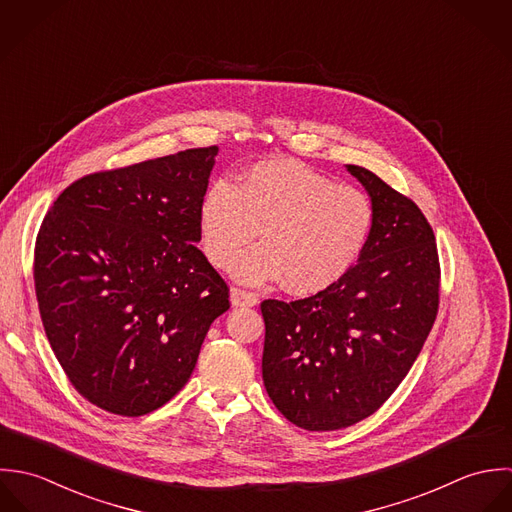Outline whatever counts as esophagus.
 Instances as JSON below:
<instances>
[{
  "mask_svg": "<svg viewBox=\"0 0 512 512\" xmlns=\"http://www.w3.org/2000/svg\"><path fill=\"white\" fill-rule=\"evenodd\" d=\"M229 299H231L233 307H255L259 303V297L255 293H249V291H243L237 287L231 289Z\"/></svg>",
  "mask_w": 512,
  "mask_h": 512,
  "instance_id": "34e87169",
  "label": "esophagus"
}]
</instances>
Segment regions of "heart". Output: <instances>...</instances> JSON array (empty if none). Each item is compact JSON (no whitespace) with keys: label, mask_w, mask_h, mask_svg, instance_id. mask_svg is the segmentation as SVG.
I'll return each mask as SVG.
<instances>
[{"label":"heart","mask_w":512,"mask_h":512,"mask_svg":"<svg viewBox=\"0 0 512 512\" xmlns=\"http://www.w3.org/2000/svg\"><path fill=\"white\" fill-rule=\"evenodd\" d=\"M376 211L368 194L295 160L253 164L237 186H209L198 213L211 265L225 269L257 237L233 275L245 283L285 279L295 295H314L340 281L364 253Z\"/></svg>","instance_id":"b5f03b06"}]
</instances>
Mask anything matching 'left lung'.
<instances>
[{
    "label": "left lung",
    "instance_id": "left-lung-1",
    "mask_svg": "<svg viewBox=\"0 0 512 512\" xmlns=\"http://www.w3.org/2000/svg\"><path fill=\"white\" fill-rule=\"evenodd\" d=\"M346 170L376 219L358 263L293 303L263 301V384L291 423L332 431L372 415L402 384L435 322L439 257L431 225L374 172Z\"/></svg>",
    "mask_w": 512,
    "mask_h": 512
}]
</instances>
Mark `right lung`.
Segmentation results:
<instances>
[{
  "label": "right lung",
  "instance_id": "add662e5",
  "mask_svg": "<svg viewBox=\"0 0 512 512\" xmlns=\"http://www.w3.org/2000/svg\"><path fill=\"white\" fill-rule=\"evenodd\" d=\"M217 146L71 184L35 243V293L75 390L138 417L190 380L229 289L198 249V213Z\"/></svg>",
  "mask_w": 512,
  "mask_h": 512
}]
</instances>
